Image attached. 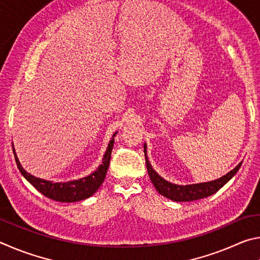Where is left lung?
<instances>
[{
    "label": "left lung",
    "mask_w": 260,
    "mask_h": 260,
    "mask_svg": "<svg viewBox=\"0 0 260 260\" xmlns=\"http://www.w3.org/2000/svg\"><path fill=\"white\" fill-rule=\"evenodd\" d=\"M146 149L147 146L144 144V156H146L147 170L151 182L153 183L156 190L159 192L160 195L175 202H191L213 195V193L217 192L223 184H226L233 177H234L242 165V162H240V164L237 165L234 170H232L231 172H228L226 175H223V177L217 180H213V181L196 184H187V186H179V184H174L166 181L165 179H162L160 175L152 169V166L150 162H149V159L147 157Z\"/></svg>",
    "instance_id": "obj_1"
}]
</instances>
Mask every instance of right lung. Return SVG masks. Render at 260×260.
I'll return each mask as SVG.
<instances>
[{"instance_id":"obj_1","label":"right lung","mask_w":260,"mask_h":260,"mask_svg":"<svg viewBox=\"0 0 260 260\" xmlns=\"http://www.w3.org/2000/svg\"><path fill=\"white\" fill-rule=\"evenodd\" d=\"M114 135H116V133L113 134L112 139L110 140L108 149L103 157L102 164L98 167V170L88 175V177L79 180H73V181L69 182H52L48 181V180L37 178L34 177V175L27 173L23 169V166L20 165L18 157H17L15 152L14 146H12V149H14L15 159L20 173L24 175V178L27 180L35 189H38L39 191L50 200H54L57 202H65V203H71V202L86 200L91 195H94V193L98 191V189L101 187V184L103 183L109 169L110 158H111V152L114 143Z\"/></svg>"}]
</instances>
